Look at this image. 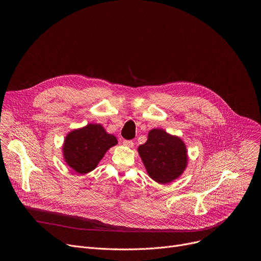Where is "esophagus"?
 Returning a JSON list of instances; mask_svg holds the SVG:
<instances>
[{
    "instance_id": "1",
    "label": "esophagus",
    "mask_w": 261,
    "mask_h": 261,
    "mask_svg": "<svg viewBox=\"0 0 261 261\" xmlns=\"http://www.w3.org/2000/svg\"><path fill=\"white\" fill-rule=\"evenodd\" d=\"M123 144H124L125 146H127V147H133V146H134V143H133L132 140H124V141H123Z\"/></svg>"
}]
</instances>
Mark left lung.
<instances>
[{"instance_id": "8db88e82", "label": "left lung", "mask_w": 261, "mask_h": 261, "mask_svg": "<svg viewBox=\"0 0 261 261\" xmlns=\"http://www.w3.org/2000/svg\"><path fill=\"white\" fill-rule=\"evenodd\" d=\"M137 151L148 176L162 185L176 179L188 165L185 142L163 129H152Z\"/></svg>"}]
</instances>
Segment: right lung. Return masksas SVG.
<instances>
[{"instance_id": "obj_1", "label": "right lung", "mask_w": 261, "mask_h": 261, "mask_svg": "<svg viewBox=\"0 0 261 261\" xmlns=\"http://www.w3.org/2000/svg\"><path fill=\"white\" fill-rule=\"evenodd\" d=\"M118 144L115 135L106 132L100 124H88L70 131L63 143V157L76 173L94 170L111 146Z\"/></svg>"}]
</instances>
